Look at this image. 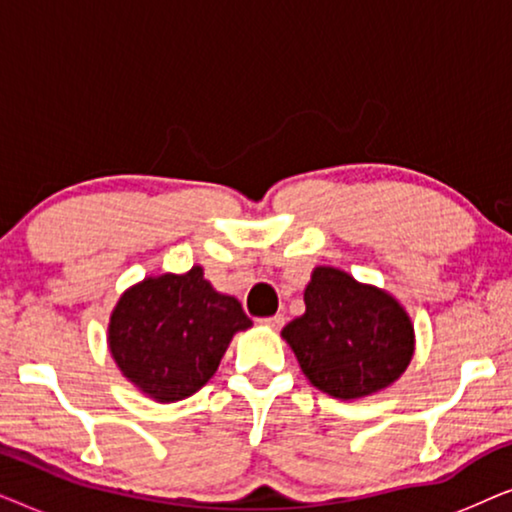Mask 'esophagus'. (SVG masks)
I'll return each instance as SVG.
<instances>
[{
    "label": "esophagus",
    "mask_w": 512,
    "mask_h": 512,
    "mask_svg": "<svg viewBox=\"0 0 512 512\" xmlns=\"http://www.w3.org/2000/svg\"><path fill=\"white\" fill-rule=\"evenodd\" d=\"M261 326L270 328V331H279V328L284 326V317H282V314H275V317H265V319H261Z\"/></svg>",
    "instance_id": "obj_1"
}]
</instances>
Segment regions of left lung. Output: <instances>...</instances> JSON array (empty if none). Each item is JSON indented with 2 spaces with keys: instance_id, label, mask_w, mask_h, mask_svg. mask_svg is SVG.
Listing matches in <instances>:
<instances>
[{
  "instance_id": "obj_1",
  "label": "left lung",
  "mask_w": 512,
  "mask_h": 512,
  "mask_svg": "<svg viewBox=\"0 0 512 512\" xmlns=\"http://www.w3.org/2000/svg\"><path fill=\"white\" fill-rule=\"evenodd\" d=\"M282 338L307 380L342 401L387 389L415 354V328L403 305L328 265L314 268L305 314L284 326Z\"/></svg>"
}]
</instances>
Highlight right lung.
I'll return each mask as SVG.
<instances>
[{
  "label": "right lung",
  "instance_id": "obj_1",
  "mask_svg": "<svg viewBox=\"0 0 512 512\" xmlns=\"http://www.w3.org/2000/svg\"><path fill=\"white\" fill-rule=\"evenodd\" d=\"M247 328L240 300L214 291L193 265L130 286L111 312L107 342L123 377L153 401L174 403L205 387Z\"/></svg>",
  "mask_w": 512,
  "mask_h": 512
}]
</instances>
